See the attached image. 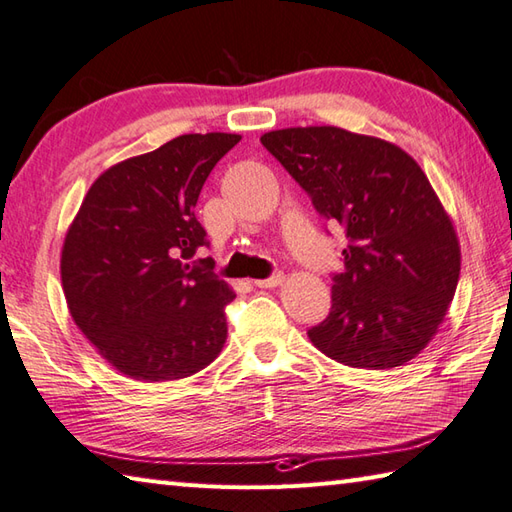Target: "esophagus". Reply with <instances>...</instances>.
Instances as JSON below:
<instances>
[{"label": "esophagus", "instance_id": "obj_1", "mask_svg": "<svg viewBox=\"0 0 512 512\" xmlns=\"http://www.w3.org/2000/svg\"><path fill=\"white\" fill-rule=\"evenodd\" d=\"M281 281H284V273H275V275H270L266 279H257L255 286L257 288H275V286L281 284Z\"/></svg>", "mask_w": 512, "mask_h": 512}]
</instances>
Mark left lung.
I'll return each mask as SVG.
<instances>
[{
	"label": "left lung",
	"instance_id": "obj_1",
	"mask_svg": "<svg viewBox=\"0 0 512 512\" xmlns=\"http://www.w3.org/2000/svg\"><path fill=\"white\" fill-rule=\"evenodd\" d=\"M262 145L347 237L332 308L308 330L336 363L391 369L420 354L460 279V246L418 162L400 147L341 127H290Z\"/></svg>",
	"mask_w": 512,
	"mask_h": 512
}]
</instances>
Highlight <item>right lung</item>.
I'll list each match as a JSON object with an SVG mask.
<instances>
[{"label": "right lung", "instance_id": "1", "mask_svg": "<svg viewBox=\"0 0 512 512\" xmlns=\"http://www.w3.org/2000/svg\"><path fill=\"white\" fill-rule=\"evenodd\" d=\"M237 134H184L96 178L65 235L61 284L74 323L118 372L162 383L200 372L226 341L233 290L195 259V217Z\"/></svg>", "mask_w": 512, "mask_h": 512}]
</instances>
